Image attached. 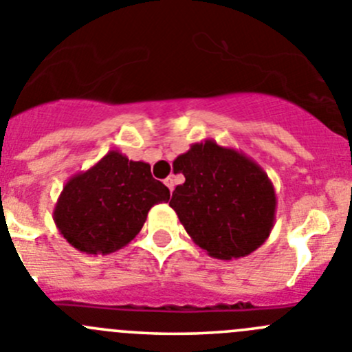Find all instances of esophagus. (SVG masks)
Here are the masks:
<instances>
[{
  "label": "esophagus",
  "mask_w": 352,
  "mask_h": 352,
  "mask_svg": "<svg viewBox=\"0 0 352 352\" xmlns=\"http://www.w3.org/2000/svg\"><path fill=\"white\" fill-rule=\"evenodd\" d=\"M165 184H166V187L170 189V192H173V179H172V177H166Z\"/></svg>",
  "instance_id": "34e87169"
}]
</instances>
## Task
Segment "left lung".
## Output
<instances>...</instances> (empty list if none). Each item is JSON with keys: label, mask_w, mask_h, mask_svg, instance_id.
Returning a JSON list of instances; mask_svg holds the SVG:
<instances>
[{"label": "left lung", "mask_w": 352, "mask_h": 352, "mask_svg": "<svg viewBox=\"0 0 352 352\" xmlns=\"http://www.w3.org/2000/svg\"><path fill=\"white\" fill-rule=\"evenodd\" d=\"M173 170L184 173L186 182L175 187L170 206L210 257H246L269 238L276 191L252 157L208 139L177 156Z\"/></svg>", "instance_id": "1"}]
</instances>
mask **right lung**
<instances>
[{
	"mask_svg": "<svg viewBox=\"0 0 352 352\" xmlns=\"http://www.w3.org/2000/svg\"><path fill=\"white\" fill-rule=\"evenodd\" d=\"M168 199V187L153 179L149 163L109 151L65 182L54 221L81 254L107 255L126 246L140 232L149 210Z\"/></svg>",
	"mask_w": 352,
	"mask_h": 352,
	"instance_id": "obj_1",
	"label": "right lung"
}]
</instances>
